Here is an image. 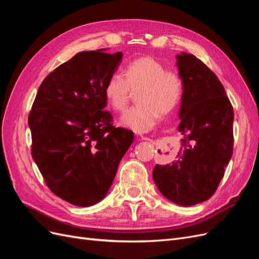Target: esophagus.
Wrapping results in <instances>:
<instances>
[{"instance_id": "34e87169", "label": "esophagus", "mask_w": 259, "mask_h": 259, "mask_svg": "<svg viewBox=\"0 0 259 259\" xmlns=\"http://www.w3.org/2000/svg\"><path fill=\"white\" fill-rule=\"evenodd\" d=\"M142 139H144V140H150L148 137H142Z\"/></svg>"}]
</instances>
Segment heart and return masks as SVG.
Returning <instances> with one entry per match:
<instances>
[{
  "label": "heart",
  "instance_id": "b5f03b06",
  "mask_svg": "<svg viewBox=\"0 0 259 259\" xmlns=\"http://www.w3.org/2000/svg\"><path fill=\"white\" fill-rule=\"evenodd\" d=\"M137 106L120 119V124L138 133L152 130L160 116L169 113L183 95V80L171 70H165L153 57H140L124 68L123 75L113 73L105 85V97L115 111L126 109L132 91H137Z\"/></svg>",
  "mask_w": 259,
  "mask_h": 259
}]
</instances>
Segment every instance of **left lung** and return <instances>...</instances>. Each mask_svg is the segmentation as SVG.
Masks as SVG:
<instances>
[{
  "instance_id": "8db88e82",
  "label": "left lung",
  "mask_w": 259,
  "mask_h": 259,
  "mask_svg": "<svg viewBox=\"0 0 259 259\" xmlns=\"http://www.w3.org/2000/svg\"><path fill=\"white\" fill-rule=\"evenodd\" d=\"M183 96L176 161L156 164L153 180L169 201L191 206L208 200L224 177L233 149V108L216 74L194 55H177Z\"/></svg>"
}]
</instances>
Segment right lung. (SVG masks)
Returning <instances> with one entry per match:
<instances>
[{
  "instance_id": "obj_1",
  "label": "right lung",
  "mask_w": 259,
  "mask_h": 259,
  "mask_svg": "<svg viewBox=\"0 0 259 259\" xmlns=\"http://www.w3.org/2000/svg\"><path fill=\"white\" fill-rule=\"evenodd\" d=\"M104 51L77 53L46 76L28 119L31 154L46 185L76 206L106 197L134 140L104 110L105 85L122 59L121 52Z\"/></svg>"
}]
</instances>
